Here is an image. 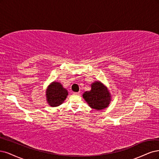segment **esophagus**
Listing matches in <instances>:
<instances>
[{
  "label": "esophagus",
  "mask_w": 159,
  "mask_h": 159,
  "mask_svg": "<svg viewBox=\"0 0 159 159\" xmlns=\"http://www.w3.org/2000/svg\"><path fill=\"white\" fill-rule=\"evenodd\" d=\"M80 93H79H79H75V92H74V93H73V94H74V95H80Z\"/></svg>",
  "instance_id": "obj_1"
}]
</instances>
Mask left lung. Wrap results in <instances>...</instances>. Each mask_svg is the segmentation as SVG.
Listing matches in <instances>:
<instances>
[{
    "label": "left lung",
    "mask_w": 159,
    "mask_h": 159,
    "mask_svg": "<svg viewBox=\"0 0 159 159\" xmlns=\"http://www.w3.org/2000/svg\"><path fill=\"white\" fill-rule=\"evenodd\" d=\"M83 98L90 107L96 110H103L109 106L111 96L107 87L99 81L91 84V90L83 95Z\"/></svg>",
    "instance_id": "obj_1"
}]
</instances>
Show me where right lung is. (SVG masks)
I'll return each instance as SVG.
<instances>
[{"label":"right lung","mask_w":159,"mask_h":159,"mask_svg":"<svg viewBox=\"0 0 159 159\" xmlns=\"http://www.w3.org/2000/svg\"><path fill=\"white\" fill-rule=\"evenodd\" d=\"M68 96V92L59 82H53L46 90V99L52 107L61 105Z\"/></svg>","instance_id":"add662e5"}]
</instances>
